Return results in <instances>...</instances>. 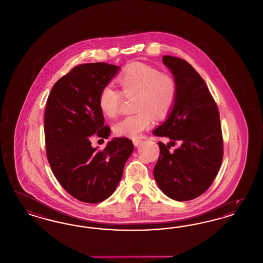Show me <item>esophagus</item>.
I'll list each match as a JSON object with an SVG mask.
<instances>
[{
  "instance_id": "esophagus-1",
  "label": "esophagus",
  "mask_w": 263,
  "mask_h": 263,
  "mask_svg": "<svg viewBox=\"0 0 263 263\" xmlns=\"http://www.w3.org/2000/svg\"><path fill=\"white\" fill-rule=\"evenodd\" d=\"M142 142V140H140V139H133V144H134V146H139L140 145V143Z\"/></svg>"
}]
</instances>
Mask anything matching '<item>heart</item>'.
<instances>
[{"label": "heart", "instance_id": "1", "mask_svg": "<svg viewBox=\"0 0 263 263\" xmlns=\"http://www.w3.org/2000/svg\"><path fill=\"white\" fill-rule=\"evenodd\" d=\"M117 82L122 93L137 95L136 114L120 119L115 125L119 136H140L153 123L154 116L162 119L168 116L176 103L178 87L171 74L160 72L157 67L133 63L118 75ZM112 85H105L99 96V106L108 117H116L120 110L123 95Z\"/></svg>", "mask_w": 263, "mask_h": 263}]
</instances>
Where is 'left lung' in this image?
Returning <instances> with one entry per match:
<instances>
[{
  "instance_id": "obj_1",
  "label": "left lung",
  "mask_w": 263,
  "mask_h": 263,
  "mask_svg": "<svg viewBox=\"0 0 263 263\" xmlns=\"http://www.w3.org/2000/svg\"><path fill=\"white\" fill-rule=\"evenodd\" d=\"M178 87L176 103L167 119L153 133L180 140L178 149L158 142L160 148L154 176L159 189L172 200L200 197L216 177L223 158V139L218 107L203 79L186 61L164 55Z\"/></svg>"
}]
</instances>
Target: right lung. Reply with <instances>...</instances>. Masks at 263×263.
Wrapping results in <instances>:
<instances>
[{
    "label": "right lung",
    "instance_id": "1",
    "mask_svg": "<svg viewBox=\"0 0 263 263\" xmlns=\"http://www.w3.org/2000/svg\"><path fill=\"white\" fill-rule=\"evenodd\" d=\"M119 69L105 63L77 65L57 81L48 97L44 121L48 161L63 189L83 202H101L114 194L134 149L127 138H114L103 151L90 141L94 134L109 136L99 96Z\"/></svg>",
    "mask_w": 263,
    "mask_h": 263
}]
</instances>
